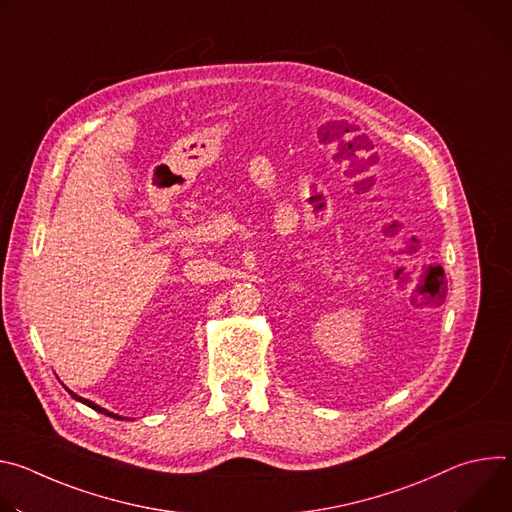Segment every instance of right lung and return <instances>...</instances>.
Returning <instances> with one entry per match:
<instances>
[{
  "label": "right lung",
  "mask_w": 512,
  "mask_h": 512,
  "mask_svg": "<svg viewBox=\"0 0 512 512\" xmlns=\"http://www.w3.org/2000/svg\"><path fill=\"white\" fill-rule=\"evenodd\" d=\"M68 391V395L72 397V399H77V401H81L83 405H87V407H91V409H95V411H99V413H103V415H107V417H115V419H121L119 415H115V413H109L107 409H103V407H99L97 403H93V401H89V399H85V397H81V395H77V393H72L70 389H66Z\"/></svg>",
  "instance_id": "right-lung-1"
}]
</instances>
